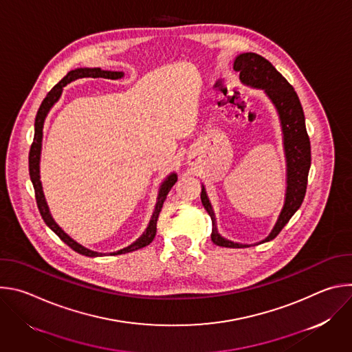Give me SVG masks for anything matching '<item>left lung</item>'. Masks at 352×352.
Segmentation results:
<instances>
[{
  "instance_id": "obj_1",
  "label": "left lung",
  "mask_w": 352,
  "mask_h": 352,
  "mask_svg": "<svg viewBox=\"0 0 352 352\" xmlns=\"http://www.w3.org/2000/svg\"><path fill=\"white\" fill-rule=\"evenodd\" d=\"M234 69L239 72V78L245 85L265 89L267 96L274 103L284 135V148L287 157V195L285 204L281 214L270 232V235L263 241L267 242L274 239L284 226L289 221L294 213L300 208L304 202L308 185V174L311 168V140L305 126V116L302 106L298 98L296 91L288 83V80L259 54L245 53L235 58ZM202 204L212 217V241L224 248H245L248 245L234 243L223 238L216 228V219L212 210L210 202L206 196L205 186L202 188Z\"/></svg>"
}]
</instances>
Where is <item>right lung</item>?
Masks as SVG:
<instances>
[{"instance_id": "add662e5", "label": "right lung", "mask_w": 352, "mask_h": 352, "mask_svg": "<svg viewBox=\"0 0 352 352\" xmlns=\"http://www.w3.org/2000/svg\"><path fill=\"white\" fill-rule=\"evenodd\" d=\"M124 74L122 72H111V71H102L100 68H79V69H74L71 72L67 74V76H64L52 90H50L47 93V96L44 97L43 103L40 104V109L37 111V116H36V121H34V138H33V143L30 146V152H29V174H30V179H32V184H33V188H34V196H36V204H37V208H38V212L44 220V223L52 228L69 248H72L75 252L80 254V255H85V256H102L103 254H98V252H94V250H90V249H86L85 246L79 245L78 242H75L72 238H69L57 224L56 221L53 220L52 214H50L48 212V206H47V202L44 199V195H43V189H41V182H40V171H38V163H40V150H41V138H43V124H44V120H45V116L48 113V110L53 107V104L57 102V100L60 98L61 96V91H63V87L75 80V79H79V78H106V79H120L122 78ZM177 182V175L175 174H171L162 185L160 188V192H159V197H157V204H156V209L153 212V216H152V220H150L148 223V227L146 228L144 234L136 241L133 242L132 245H129L128 248H124L121 250H118V252H114V254H110V255H121V254H128V252H132V250H136V249H140L146 245H148L150 242H152L156 236V231H157V219H159V214L162 212V208H163V204L164 200L170 192V189L174 186V184Z\"/></svg>"}]
</instances>
